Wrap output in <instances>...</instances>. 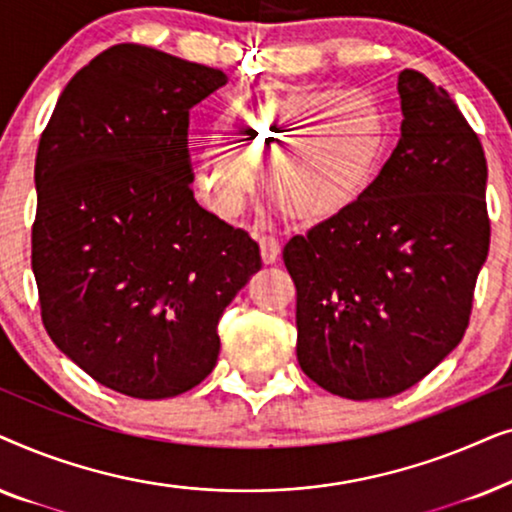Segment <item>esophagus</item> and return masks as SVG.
I'll use <instances>...</instances> for the list:
<instances>
[{
    "label": "esophagus",
    "instance_id": "34e87169",
    "mask_svg": "<svg viewBox=\"0 0 512 512\" xmlns=\"http://www.w3.org/2000/svg\"><path fill=\"white\" fill-rule=\"evenodd\" d=\"M258 244H261V258L265 265H272L279 258V251H282V244L275 240L272 235H263L258 237Z\"/></svg>",
    "mask_w": 512,
    "mask_h": 512
}]
</instances>
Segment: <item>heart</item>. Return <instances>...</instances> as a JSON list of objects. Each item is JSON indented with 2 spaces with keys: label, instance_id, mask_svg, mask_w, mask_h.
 I'll return each mask as SVG.
<instances>
[{
  "label": "heart",
  "instance_id": "b5f03b06",
  "mask_svg": "<svg viewBox=\"0 0 512 512\" xmlns=\"http://www.w3.org/2000/svg\"><path fill=\"white\" fill-rule=\"evenodd\" d=\"M230 135L250 165L270 167V198L303 223L354 207L387 160V125L380 109L354 90L270 97L242 114ZM246 164L226 149L207 151L200 160V188L221 216H233L244 205L251 188Z\"/></svg>",
  "mask_w": 512,
  "mask_h": 512
}]
</instances>
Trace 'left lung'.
<instances>
[{
	"label": "left lung",
	"instance_id": "left-lung-1",
	"mask_svg": "<svg viewBox=\"0 0 512 512\" xmlns=\"http://www.w3.org/2000/svg\"><path fill=\"white\" fill-rule=\"evenodd\" d=\"M401 139L354 207L296 235V354L335 396L410 389L464 338L489 251L487 160L447 90L398 74Z\"/></svg>",
	"mask_w": 512,
	"mask_h": 512
}]
</instances>
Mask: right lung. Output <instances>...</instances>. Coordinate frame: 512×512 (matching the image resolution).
Wrapping results in <instances>:
<instances>
[{
  "label": "right lung",
  "mask_w": 512,
  "mask_h": 512,
  "mask_svg": "<svg viewBox=\"0 0 512 512\" xmlns=\"http://www.w3.org/2000/svg\"><path fill=\"white\" fill-rule=\"evenodd\" d=\"M221 69L139 44L97 55L41 132L32 272L41 321L76 366L132 398L212 373L219 319L261 251L193 198L188 111Z\"/></svg>",
  "instance_id": "obj_1"
}]
</instances>
